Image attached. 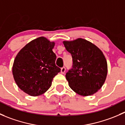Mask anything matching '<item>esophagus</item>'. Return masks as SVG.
Returning a JSON list of instances; mask_svg holds the SVG:
<instances>
[{
	"label": "esophagus",
	"mask_w": 125,
	"mask_h": 125,
	"mask_svg": "<svg viewBox=\"0 0 125 125\" xmlns=\"http://www.w3.org/2000/svg\"><path fill=\"white\" fill-rule=\"evenodd\" d=\"M65 71H66V68H65V67L62 68L61 71H60V72H61L62 74H64V73H65Z\"/></svg>",
	"instance_id": "34e87169"
}]
</instances>
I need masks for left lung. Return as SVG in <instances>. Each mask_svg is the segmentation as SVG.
Returning <instances> with one entry per match:
<instances>
[{"label": "left lung", "instance_id": "8db88e82", "mask_svg": "<svg viewBox=\"0 0 125 125\" xmlns=\"http://www.w3.org/2000/svg\"><path fill=\"white\" fill-rule=\"evenodd\" d=\"M63 43L73 58L72 68L66 74L69 86L79 95H93L102 88L106 78L104 55L97 46L85 39Z\"/></svg>", "mask_w": 125, "mask_h": 125}]
</instances>
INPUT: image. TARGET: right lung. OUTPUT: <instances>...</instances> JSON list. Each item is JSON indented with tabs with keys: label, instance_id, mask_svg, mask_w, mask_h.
I'll return each instance as SVG.
<instances>
[{
	"label": "right lung",
	"instance_id": "right-lung-1",
	"mask_svg": "<svg viewBox=\"0 0 125 125\" xmlns=\"http://www.w3.org/2000/svg\"><path fill=\"white\" fill-rule=\"evenodd\" d=\"M55 43L40 37L25 45L16 55L12 74L19 88L31 96L45 93L60 72L52 51Z\"/></svg>",
	"mask_w": 125,
	"mask_h": 125
}]
</instances>
